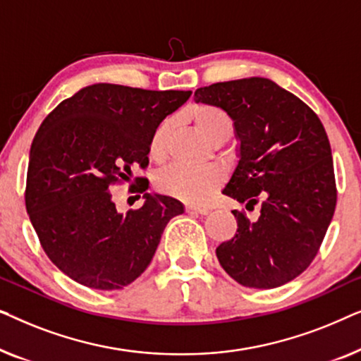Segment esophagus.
<instances>
[{"label":"esophagus","instance_id":"1","mask_svg":"<svg viewBox=\"0 0 361 361\" xmlns=\"http://www.w3.org/2000/svg\"><path fill=\"white\" fill-rule=\"evenodd\" d=\"M187 214H199V215H207L209 214V209L207 207H195V205H187L185 207Z\"/></svg>","mask_w":361,"mask_h":361}]
</instances>
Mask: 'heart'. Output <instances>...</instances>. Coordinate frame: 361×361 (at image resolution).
<instances>
[{
	"mask_svg": "<svg viewBox=\"0 0 361 361\" xmlns=\"http://www.w3.org/2000/svg\"><path fill=\"white\" fill-rule=\"evenodd\" d=\"M187 118L194 123V126L209 140L212 145L220 146L233 133V121L228 113L220 106L209 103H197L187 110ZM172 133V121L166 120L156 128L154 135L149 141V157L156 162H162L169 149ZM224 182V174L216 167H202L190 169L184 166H172L162 171L157 176L156 184L161 192L177 199L189 202V204H204L220 189Z\"/></svg>",
	"mask_w": 361,
	"mask_h": 361,
	"instance_id": "1",
	"label": "heart"
}]
</instances>
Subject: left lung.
Here are the masks:
<instances>
[{
    "label": "left lung",
    "instance_id": "obj_1",
    "mask_svg": "<svg viewBox=\"0 0 361 361\" xmlns=\"http://www.w3.org/2000/svg\"><path fill=\"white\" fill-rule=\"evenodd\" d=\"M195 102L220 106L233 120L238 164L224 194L261 202L258 220L233 210L231 240L216 248L221 268L246 288H279L307 269L337 205L330 142L319 116L269 78L219 82Z\"/></svg>",
    "mask_w": 361,
    "mask_h": 361
}]
</instances>
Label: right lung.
Wrapping results in <instances>:
<instances>
[{"label": "right lung", "instance_id": "add662e5", "mask_svg": "<svg viewBox=\"0 0 361 361\" xmlns=\"http://www.w3.org/2000/svg\"><path fill=\"white\" fill-rule=\"evenodd\" d=\"M190 95L95 83L59 103L39 126L26 210L49 259L78 284H131L149 266L169 220L184 214L179 200L145 194L142 207L123 215L110 189L130 182L135 167L146 169L156 128ZM146 180L136 192L147 190Z\"/></svg>", "mask_w": 361, "mask_h": 361}]
</instances>
